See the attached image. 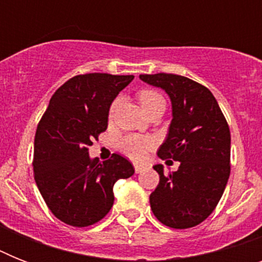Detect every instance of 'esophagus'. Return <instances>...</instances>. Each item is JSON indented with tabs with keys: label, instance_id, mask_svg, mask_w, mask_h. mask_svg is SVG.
<instances>
[{
	"label": "esophagus",
	"instance_id": "obj_1",
	"mask_svg": "<svg viewBox=\"0 0 262 262\" xmlns=\"http://www.w3.org/2000/svg\"><path fill=\"white\" fill-rule=\"evenodd\" d=\"M145 170V166H143V164H135V171L139 174V172L144 171Z\"/></svg>",
	"mask_w": 262,
	"mask_h": 262
}]
</instances>
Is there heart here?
Instances as JSON below:
<instances>
[{"label":"heart","mask_w":262,"mask_h":262,"mask_svg":"<svg viewBox=\"0 0 262 262\" xmlns=\"http://www.w3.org/2000/svg\"><path fill=\"white\" fill-rule=\"evenodd\" d=\"M140 104L143 108L156 104V103H164V98L159 92L154 90H143L139 92ZM119 100H114L110 107V115L114 114L115 108L118 106ZM154 147V140L151 137L139 135H127L123 136L117 141V148L122 152L123 155H126L129 159L141 162L147 158L148 151Z\"/></svg>","instance_id":"obj_1"}]
</instances>
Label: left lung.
I'll return each mask as SVG.
<instances>
[{"instance_id": "1", "label": "left lung", "mask_w": 262, "mask_h": 262, "mask_svg": "<svg viewBox=\"0 0 262 262\" xmlns=\"http://www.w3.org/2000/svg\"><path fill=\"white\" fill-rule=\"evenodd\" d=\"M140 79L170 96L172 119L158 156L181 163L167 175L162 164L154 166L160 179L149 195L151 209L167 227H194L213 212L227 185L230 127L215 96L201 84L172 73Z\"/></svg>"}]
</instances>
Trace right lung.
I'll list each match as a JSON object with an SVG mask.
<instances>
[{"instance_id": "right-lung-1", "label": "right lung", "mask_w": 262, "mask_h": 262, "mask_svg": "<svg viewBox=\"0 0 262 262\" xmlns=\"http://www.w3.org/2000/svg\"><path fill=\"white\" fill-rule=\"evenodd\" d=\"M133 79L108 73L75 76L55 91L39 121L35 182L49 209L63 223H98L114 204V183L135 174L130 162L118 154L103 163L88 154L92 140L107 129L113 100Z\"/></svg>"}]
</instances>
